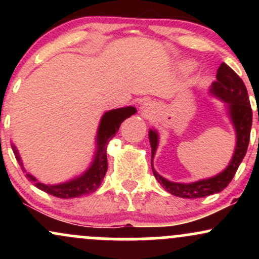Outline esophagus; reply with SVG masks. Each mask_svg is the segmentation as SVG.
<instances>
[{
  "instance_id": "34e87169",
  "label": "esophagus",
  "mask_w": 259,
  "mask_h": 259,
  "mask_svg": "<svg viewBox=\"0 0 259 259\" xmlns=\"http://www.w3.org/2000/svg\"><path fill=\"white\" fill-rule=\"evenodd\" d=\"M141 111H142V113H144L145 115L146 114H148V113L151 112V107H150V105H148V103H145L144 106H142V108H141Z\"/></svg>"
}]
</instances>
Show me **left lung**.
I'll use <instances>...</instances> for the list:
<instances>
[{"mask_svg": "<svg viewBox=\"0 0 259 259\" xmlns=\"http://www.w3.org/2000/svg\"><path fill=\"white\" fill-rule=\"evenodd\" d=\"M209 92L215 99L224 102L229 119L233 124L235 135H236V144H235L233 157H231L228 167L219 174L207 178V179L194 181V183H175V181L165 179L157 173L156 169L153 168V157L156 154L157 147H158L159 135L156 129H150L148 132V139H150V145L152 148L151 163H152L154 178L164 187L165 191L178 196V197L201 198L223 191L233 180L234 175L239 165L241 164L246 151H247L252 126V109L249 105L247 90H246V86L241 78L228 64L222 63L217 72V80L210 85Z\"/></svg>", "mask_w": 259, "mask_h": 259, "instance_id": "left-lung-1", "label": "left lung"}]
</instances>
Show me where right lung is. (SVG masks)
<instances>
[{"instance_id":"1","label":"right lung","mask_w":259,"mask_h":259,"mask_svg":"<svg viewBox=\"0 0 259 259\" xmlns=\"http://www.w3.org/2000/svg\"><path fill=\"white\" fill-rule=\"evenodd\" d=\"M138 112L135 107H123V108L112 109L107 111L101 118L99 127H97L96 134V148H95L94 158H92L91 164L86 169L82 174L79 177L73 178V179L64 181L61 184H44L38 181L34 175L26 173L23 160L20 158V154L18 152L17 147L12 144V150H13L14 156L18 160V163L22 167L23 171L26 173V178L34 184L37 189L42 190L47 194L55 196L59 198H74L80 197L82 195L91 194L99 189L103 178H105L107 171V145L109 140L115 135V133L119 130L120 124L123 123L126 118L132 117L133 114Z\"/></svg>"}]
</instances>
